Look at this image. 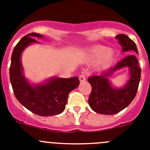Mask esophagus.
<instances>
[{"mask_svg": "<svg viewBox=\"0 0 150 150\" xmlns=\"http://www.w3.org/2000/svg\"><path fill=\"white\" fill-rule=\"evenodd\" d=\"M79 79L80 82H85L86 81V76L83 74H81L80 76H79Z\"/></svg>", "mask_w": 150, "mask_h": 150, "instance_id": "obj_1", "label": "esophagus"}]
</instances>
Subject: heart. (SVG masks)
I'll return each mask as SVG.
<instances>
[{"label": "heart", "mask_w": 150, "mask_h": 150, "mask_svg": "<svg viewBox=\"0 0 150 150\" xmlns=\"http://www.w3.org/2000/svg\"><path fill=\"white\" fill-rule=\"evenodd\" d=\"M114 51L111 48H106L105 46H98L91 49L87 54V59L89 61L97 59L95 65L98 67L107 66L113 60Z\"/></svg>", "instance_id": "obj_1"}]
</instances>
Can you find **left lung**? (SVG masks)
Segmentation results:
<instances>
[{"label":"left lung","mask_w":150,"mask_h":150,"mask_svg":"<svg viewBox=\"0 0 150 150\" xmlns=\"http://www.w3.org/2000/svg\"><path fill=\"white\" fill-rule=\"evenodd\" d=\"M122 46V52L134 51L138 54L137 46L133 40L125 34L116 37ZM127 67L129 70V79L121 87L113 86L109 77L117 70ZM141 70L137 59L134 55H129L118 62L114 67L88 79L91 84V92L88 98V104L97 113L113 115L128 107L134 98L140 79Z\"/></svg>","instance_id":"obj_1"}]
</instances>
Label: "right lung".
I'll use <instances>...</instances> for the list:
<instances>
[{"instance_id":"1","label":"right lung","mask_w":150,"mask_h":150,"mask_svg":"<svg viewBox=\"0 0 150 150\" xmlns=\"http://www.w3.org/2000/svg\"><path fill=\"white\" fill-rule=\"evenodd\" d=\"M36 38L42 39L43 36L31 33L22 38L15 46L10 67V83L17 100L30 112L41 116L59 115L65 109L69 93L79 86V79L77 76H52L39 83L27 79L24 74L22 55L28 46L40 43Z\"/></svg>"}]
</instances>
